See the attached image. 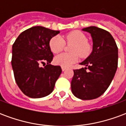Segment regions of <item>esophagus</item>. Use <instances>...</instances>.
Masks as SVG:
<instances>
[{
  "instance_id": "34e87169",
  "label": "esophagus",
  "mask_w": 126,
  "mask_h": 126,
  "mask_svg": "<svg viewBox=\"0 0 126 126\" xmlns=\"http://www.w3.org/2000/svg\"><path fill=\"white\" fill-rule=\"evenodd\" d=\"M61 69H62V71H65L66 70V68L63 67H61Z\"/></svg>"
}]
</instances>
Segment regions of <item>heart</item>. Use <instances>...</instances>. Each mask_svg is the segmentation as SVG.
<instances>
[{
  "label": "heart",
  "mask_w": 126,
  "mask_h": 126,
  "mask_svg": "<svg viewBox=\"0 0 126 126\" xmlns=\"http://www.w3.org/2000/svg\"><path fill=\"white\" fill-rule=\"evenodd\" d=\"M74 44L71 52L73 54L62 53L57 55L54 59L55 63L63 67H69L78 60V55L81 57H87L90 51V44L87 42V38L81 32L74 31L64 36L63 38L57 36L52 38L50 41V48L52 52L59 53L65 47V42Z\"/></svg>",
  "instance_id": "1"
}]
</instances>
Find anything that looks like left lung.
Instances as JSON below:
<instances>
[{
    "instance_id": "obj_1",
    "label": "left lung",
    "mask_w": 126,
    "mask_h": 126,
    "mask_svg": "<svg viewBox=\"0 0 126 126\" xmlns=\"http://www.w3.org/2000/svg\"><path fill=\"white\" fill-rule=\"evenodd\" d=\"M82 31L90 33L93 50L79 63L85 67L74 70L71 88L76 97L92 100L101 96L111 84L117 68L118 48L111 33L103 29L90 26Z\"/></svg>"
}]
</instances>
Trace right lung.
I'll use <instances>...</instances> for the list:
<instances>
[{
    "mask_svg": "<svg viewBox=\"0 0 126 126\" xmlns=\"http://www.w3.org/2000/svg\"><path fill=\"white\" fill-rule=\"evenodd\" d=\"M59 33L42 26H33L20 33L13 45L11 65L15 82L29 97H44L53 91L62 70L60 66L50 64L53 54L49 43ZM42 64L47 65L42 68Z\"/></svg>",
    "mask_w": 126,
    "mask_h": 126,
    "instance_id": "1",
    "label": "right lung"
}]
</instances>
